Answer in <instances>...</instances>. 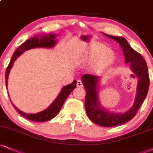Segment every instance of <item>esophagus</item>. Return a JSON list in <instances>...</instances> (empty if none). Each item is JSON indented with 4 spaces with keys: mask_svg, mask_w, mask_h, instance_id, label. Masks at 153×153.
Returning a JSON list of instances; mask_svg holds the SVG:
<instances>
[{
    "mask_svg": "<svg viewBox=\"0 0 153 153\" xmlns=\"http://www.w3.org/2000/svg\"><path fill=\"white\" fill-rule=\"evenodd\" d=\"M76 86H78V87H81V88H82V86H83V84H82V81H81V80H78V81H77V82H76Z\"/></svg>",
    "mask_w": 153,
    "mask_h": 153,
    "instance_id": "obj_1",
    "label": "esophagus"
}]
</instances>
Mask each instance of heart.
<instances>
[{"mask_svg": "<svg viewBox=\"0 0 153 153\" xmlns=\"http://www.w3.org/2000/svg\"><path fill=\"white\" fill-rule=\"evenodd\" d=\"M115 59V54L108 48L103 45H94L86 48L77 58L81 64L94 62L92 69L97 72L102 71L112 65Z\"/></svg>", "mask_w": 153, "mask_h": 153, "instance_id": "b5f03b06", "label": "heart"}]
</instances>
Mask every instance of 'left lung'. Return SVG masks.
<instances>
[{
    "mask_svg": "<svg viewBox=\"0 0 153 153\" xmlns=\"http://www.w3.org/2000/svg\"><path fill=\"white\" fill-rule=\"evenodd\" d=\"M103 35L119 43L125 55V62L130 63L132 71L138 79L136 97L133 106L125 113H114L106 111L100 105L97 92L99 77L88 74L82 76V81L86 90L84 105L88 117L97 125L103 127H112L127 123L136 115L148 94L150 79L146 60L140 53L130 46L124 37L113 36L105 33Z\"/></svg>",
    "mask_w": 153,
    "mask_h": 153,
    "instance_id": "1",
    "label": "left lung"
}]
</instances>
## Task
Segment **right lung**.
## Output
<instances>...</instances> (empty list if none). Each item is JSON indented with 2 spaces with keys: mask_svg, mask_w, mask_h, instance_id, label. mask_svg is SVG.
I'll list each match as a JSON object with an SVG mask.
<instances>
[{
  "mask_svg": "<svg viewBox=\"0 0 153 153\" xmlns=\"http://www.w3.org/2000/svg\"><path fill=\"white\" fill-rule=\"evenodd\" d=\"M57 35H54V34H50V35H37L33 37H31L27 41L20 45L19 48L17 49L16 52H14L13 55L11 58V61L7 66L6 71H5V83H6V86H7V79H8V74L12 68L13 63L16 61L17 58L19 56L21 55L24 52L28 50L33 48H52L55 46L56 40L55 39ZM76 87V81L74 80L71 84L69 85L64 86L62 88L61 91L56 99L53 101V103L51 104L50 106L48 107L45 110L41 111V112L37 113V114H25L20 111L16 107V105H13V107L16 109V111L28 120H33V121L36 122H45L48 121L49 120L52 119L56 115L59 114L60 109L62 108V105L65 103V100L67 99L71 91Z\"/></svg>",
  "mask_w": 153,
  "mask_h": 153,
  "instance_id": "obj_1",
  "label": "right lung"
}]
</instances>
